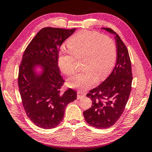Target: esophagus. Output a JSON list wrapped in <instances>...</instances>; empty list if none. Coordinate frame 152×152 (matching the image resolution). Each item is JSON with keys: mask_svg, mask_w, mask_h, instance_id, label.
<instances>
[{"mask_svg": "<svg viewBox=\"0 0 152 152\" xmlns=\"http://www.w3.org/2000/svg\"><path fill=\"white\" fill-rule=\"evenodd\" d=\"M84 95H85V93H84L83 92L79 91L77 92V98H78V99H80L81 97L84 96Z\"/></svg>", "mask_w": 152, "mask_h": 152, "instance_id": "1", "label": "esophagus"}]
</instances>
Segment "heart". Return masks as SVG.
<instances>
[{
  "label": "heart",
  "instance_id": "heart-1",
  "mask_svg": "<svg viewBox=\"0 0 152 152\" xmlns=\"http://www.w3.org/2000/svg\"><path fill=\"white\" fill-rule=\"evenodd\" d=\"M67 43L71 53L61 51L58 62L61 72L70 75L75 70L76 60H83L84 71L67 80L71 88L88 89L96 83L98 78H105L112 70L117 58V48L114 40L109 36L83 30L71 36Z\"/></svg>",
  "mask_w": 152,
  "mask_h": 152
}]
</instances>
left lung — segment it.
<instances>
[{
    "instance_id": "8db88e82",
    "label": "left lung",
    "mask_w": 152,
    "mask_h": 152,
    "mask_svg": "<svg viewBox=\"0 0 152 152\" xmlns=\"http://www.w3.org/2000/svg\"><path fill=\"white\" fill-rule=\"evenodd\" d=\"M114 34L117 46V62L109 77L86 94L92 107L83 112L86 121L98 129L111 127L119 119L132 91V64L127 48L114 31L102 28Z\"/></svg>"
}]
</instances>
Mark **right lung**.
Masks as SVG:
<instances>
[{
  "label": "right lung",
  "mask_w": 152,
  "mask_h": 152,
  "mask_svg": "<svg viewBox=\"0 0 152 152\" xmlns=\"http://www.w3.org/2000/svg\"><path fill=\"white\" fill-rule=\"evenodd\" d=\"M76 29L45 27L27 45L19 68L18 85L27 115L37 127L49 129L62 121L67 105L76 99V92H60L64 80L58 67L61 45ZM37 66L42 72L37 73Z\"/></svg>",
  "instance_id": "obj_1"
}]
</instances>
